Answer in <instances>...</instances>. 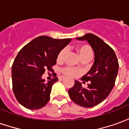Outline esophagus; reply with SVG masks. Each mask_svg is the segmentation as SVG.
Masks as SVG:
<instances>
[{
	"label": "esophagus",
	"mask_w": 129,
	"mask_h": 129,
	"mask_svg": "<svg viewBox=\"0 0 129 129\" xmlns=\"http://www.w3.org/2000/svg\"><path fill=\"white\" fill-rule=\"evenodd\" d=\"M63 79H64V77H61V76H59V80H63Z\"/></svg>",
	"instance_id": "1"
}]
</instances>
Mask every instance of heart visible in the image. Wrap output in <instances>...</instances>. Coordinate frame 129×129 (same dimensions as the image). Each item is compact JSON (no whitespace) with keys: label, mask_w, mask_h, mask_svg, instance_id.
<instances>
[{"label":"heart","mask_w":129,"mask_h":129,"mask_svg":"<svg viewBox=\"0 0 129 129\" xmlns=\"http://www.w3.org/2000/svg\"><path fill=\"white\" fill-rule=\"evenodd\" d=\"M78 52L81 58H83L84 56H92V50L89 45H84L78 48ZM67 52V49L63 48L60 51L57 56V60L58 61H62L64 59L65 56ZM61 72L62 74L68 77H74L78 73V70L74 68L70 67V66H66L62 68L61 69Z\"/></svg>","instance_id":"1"}]
</instances>
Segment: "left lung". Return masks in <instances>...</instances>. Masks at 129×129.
<instances>
[{"mask_svg": "<svg viewBox=\"0 0 129 129\" xmlns=\"http://www.w3.org/2000/svg\"><path fill=\"white\" fill-rule=\"evenodd\" d=\"M77 39L88 42L95 53V61L89 72L81 77L82 81H90L88 87L83 88L75 81L68 95L77 104L91 108L102 102L113 88L119 63L113 50L95 34H86Z\"/></svg>", "mask_w": 129, "mask_h": 129, "instance_id": "1", "label": "left lung"}]
</instances>
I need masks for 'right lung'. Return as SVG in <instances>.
<instances>
[{
  "label": "right lung",
  "instance_id": "add662e5",
  "mask_svg": "<svg viewBox=\"0 0 129 129\" xmlns=\"http://www.w3.org/2000/svg\"><path fill=\"white\" fill-rule=\"evenodd\" d=\"M70 41L71 39H54L41 36L18 52L12 66V79L13 92L21 105L37 110L47 104L52 86L58 81L52 67L59 52ZM45 70L55 75V78L47 83L41 78Z\"/></svg>",
  "mask_w": 129,
  "mask_h": 129
}]
</instances>
